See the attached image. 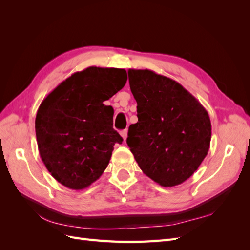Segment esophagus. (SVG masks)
<instances>
[{
  "mask_svg": "<svg viewBox=\"0 0 250 250\" xmlns=\"http://www.w3.org/2000/svg\"><path fill=\"white\" fill-rule=\"evenodd\" d=\"M127 129H124V130H122L121 131L120 133H121V135H122V138L124 139V141H126V139H127Z\"/></svg>",
  "mask_w": 250,
  "mask_h": 250,
  "instance_id": "esophagus-1",
  "label": "esophagus"
}]
</instances>
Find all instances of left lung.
I'll return each instance as SVG.
<instances>
[{"mask_svg":"<svg viewBox=\"0 0 250 250\" xmlns=\"http://www.w3.org/2000/svg\"><path fill=\"white\" fill-rule=\"evenodd\" d=\"M138 103V123L128 130L139 167L163 187L183 184L207 156L211 137L208 113L175 80L150 70L128 71Z\"/></svg>","mask_w":250,"mask_h":250,"instance_id":"8db88e82","label":"left lung"}]
</instances>
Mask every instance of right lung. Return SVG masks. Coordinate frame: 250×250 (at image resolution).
I'll use <instances>...</instances> for the list:
<instances>
[{
  "mask_svg": "<svg viewBox=\"0 0 250 250\" xmlns=\"http://www.w3.org/2000/svg\"><path fill=\"white\" fill-rule=\"evenodd\" d=\"M124 69L89 66L76 72L41 103L35 119L42 160L58 183L72 190L92 185L106 169L116 143L113 108L103 102L122 89Z\"/></svg>",
  "mask_w": 250,
  "mask_h": 250,
  "instance_id": "right-lung-1",
  "label": "right lung"
}]
</instances>
